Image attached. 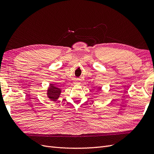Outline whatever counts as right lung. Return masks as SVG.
<instances>
[{"label":"right lung","instance_id":"right-lung-1","mask_svg":"<svg viewBox=\"0 0 154 154\" xmlns=\"http://www.w3.org/2000/svg\"><path fill=\"white\" fill-rule=\"evenodd\" d=\"M48 92V96L50 100L52 101H56L59 97L60 92H61V90L54 85L51 84Z\"/></svg>","mask_w":154,"mask_h":154}]
</instances>
